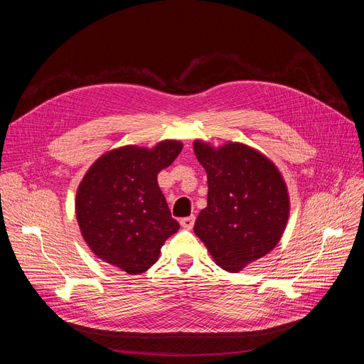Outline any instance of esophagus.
Masks as SVG:
<instances>
[{"mask_svg":"<svg viewBox=\"0 0 364 364\" xmlns=\"http://www.w3.org/2000/svg\"><path fill=\"white\" fill-rule=\"evenodd\" d=\"M194 220H196V217H194V215L181 218V226H182L183 229H191V228L194 226Z\"/></svg>","mask_w":364,"mask_h":364,"instance_id":"obj_1","label":"esophagus"}]
</instances>
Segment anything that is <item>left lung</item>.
Masks as SVG:
<instances>
[{
    "label": "left lung",
    "mask_w": 364,
    "mask_h": 364,
    "mask_svg": "<svg viewBox=\"0 0 364 364\" xmlns=\"http://www.w3.org/2000/svg\"><path fill=\"white\" fill-rule=\"evenodd\" d=\"M193 149L208 176L194 234L217 266L237 273L279 243L290 215L287 183L272 159L243 142L194 139Z\"/></svg>",
    "instance_id": "left-lung-1"
}]
</instances>
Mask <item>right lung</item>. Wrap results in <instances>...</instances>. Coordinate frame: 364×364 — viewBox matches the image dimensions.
Masks as SVG:
<instances>
[{"label":"right lung","instance_id":"right-lung-1","mask_svg":"<svg viewBox=\"0 0 364 364\" xmlns=\"http://www.w3.org/2000/svg\"><path fill=\"white\" fill-rule=\"evenodd\" d=\"M183 144L164 139L153 147L121 146L98 158L79 183L75 217L87 247L103 262L129 274L147 272L165 240L178 232L158 174Z\"/></svg>","mask_w":364,"mask_h":364}]
</instances>
